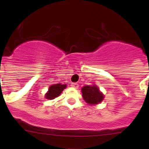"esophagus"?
<instances>
[{
  "instance_id": "1",
  "label": "esophagus",
  "mask_w": 149,
  "mask_h": 149,
  "mask_svg": "<svg viewBox=\"0 0 149 149\" xmlns=\"http://www.w3.org/2000/svg\"><path fill=\"white\" fill-rule=\"evenodd\" d=\"M71 86L72 87H73V88H79V85L78 84H76V83H72L71 84Z\"/></svg>"
}]
</instances>
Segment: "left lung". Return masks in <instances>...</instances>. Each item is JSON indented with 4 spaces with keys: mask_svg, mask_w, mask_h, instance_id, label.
Here are the masks:
<instances>
[{
    "mask_svg": "<svg viewBox=\"0 0 149 149\" xmlns=\"http://www.w3.org/2000/svg\"><path fill=\"white\" fill-rule=\"evenodd\" d=\"M82 97L89 104H97L104 100V95L96 85L84 86L81 88Z\"/></svg>",
    "mask_w": 149,
    "mask_h": 149,
    "instance_id": "1",
    "label": "left lung"
}]
</instances>
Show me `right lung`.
Masks as SVG:
<instances>
[{"label": "right lung", "mask_w": 149, "mask_h": 149, "mask_svg": "<svg viewBox=\"0 0 149 149\" xmlns=\"http://www.w3.org/2000/svg\"><path fill=\"white\" fill-rule=\"evenodd\" d=\"M66 88L65 84H56L50 86L49 87L48 91L45 94V98L47 100H54L56 97H59L60 94L62 93L64 88Z\"/></svg>", "instance_id": "right-lung-1"}]
</instances>
